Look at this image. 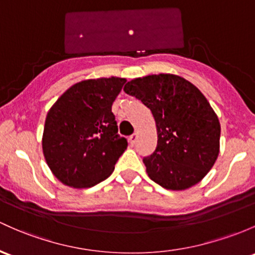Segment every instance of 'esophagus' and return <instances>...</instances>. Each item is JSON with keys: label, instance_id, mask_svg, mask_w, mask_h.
<instances>
[{"label": "esophagus", "instance_id": "esophagus-1", "mask_svg": "<svg viewBox=\"0 0 255 255\" xmlns=\"http://www.w3.org/2000/svg\"><path fill=\"white\" fill-rule=\"evenodd\" d=\"M128 142H130L131 146H135L136 142H137V133H132L130 136V138H128Z\"/></svg>", "mask_w": 255, "mask_h": 255}]
</instances>
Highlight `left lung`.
Here are the masks:
<instances>
[{
    "label": "left lung",
    "instance_id": "left-lung-1",
    "mask_svg": "<svg viewBox=\"0 0 255 255\" xmlns=\"http://www.w3.org/2000/svg\"><path fill=\"white\" fill-rule=\"evenodd\" d=\"M150 109L158 141L143 158L146 171L166 190H186L213 168L220 147V123L203 94L181 76L159 74L124 86Z\"/></svg>",
    "mask_w": 255,
    "mask_h": 255
}]
</instances>
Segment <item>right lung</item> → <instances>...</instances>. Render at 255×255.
I'll use <instances>...</instances> for the list:
<instances>
[{
  "label": "right lung",
  "mask_w": 255,
  "mask_h": 255,
  "mask_svg": "<svg viewBox=\"0 0 255 255\" xmlns=\"http://www.w3.org/2000/svg\"><path fill=\"white\" fill-rule=\"evenodd\" d=\"M127 83L101 78L73 85L46 117L42 150L54 176L76 188L106 180L128 147L118 133L112 105Z\"/></svg>",
  "instance_id": "add662e5"
}]
</instances>
